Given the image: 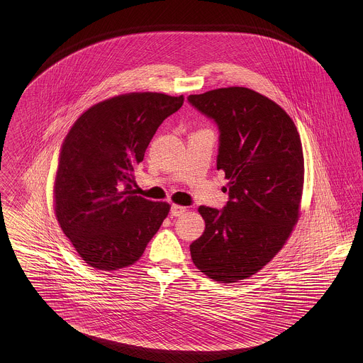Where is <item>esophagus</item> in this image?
<instances>
[{
	"label": "esophagus",
	"mask_w": 363,
	"mask_h": 363,
	"mask_svg": "<svg viewBox=\"0 0 363 363\" xmlns=\"http://www.w3.org/2000/svg\"><path fill=\"white\" fill-rule=\"evenodd\" d=\"M186 211H187V208L183 207V206H177V204L172 206V215H174V216H182Z\"/></svg>",
	"instance_id": "1"
}]
</instances>
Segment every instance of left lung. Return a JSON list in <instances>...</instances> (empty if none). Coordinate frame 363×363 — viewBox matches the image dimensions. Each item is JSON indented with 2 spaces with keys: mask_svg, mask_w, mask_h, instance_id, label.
<instances>
[{
  "mask_svg": "<svg viewBox=\"0 0 363 363\" xmlns=\"http://www.w3.org/2000/svg\"><path fill=\"white\" fill-rule=\"evenodd\" d=\"M189 102L219 127L216 167L229 190L223 211L199 208L206 230L190 245L191 259L213 281L239 282L277 256L299 220L301 135L279 104L249 88H219Z\"/></svg>",
  "mask_w": 363,
  "mask_h": 363,
  "instance_id": "obj_1",
  "label": "left lung"
}]
</instances>
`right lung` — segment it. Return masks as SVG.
Returning a JSON list of instances; mask_svg holds the SVG:
<instances>
[{
    "instance_id": "add662e5",
    "label": "right lung",
    "mask_w": 363,
    "mask_h": 363,
    "mask_svg": "<svg viewBox=\"0 0 363 363\" xmlns=\"http://www.w3.org/2000/svg\"><path fill=\"white\" fill-rule=\"evenodd\" d=\"M184 96L131 92L85 110L65 135L54 174L60 228L95 269L116 271L141 259L170 206L137 196L134 169L162 121Z\"/></svg>"
}]
</instances>
